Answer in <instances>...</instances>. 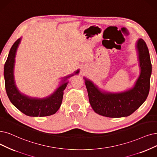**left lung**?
I'll list each match as a JSON object with an SVG mask.
<instances>
[{
  "mask_svg": "<svg viewBox=\"0 0 157 157\" xmlns=\"http://www.w3.org/2000/svg\"><path fill=\"white\" fill-rule=\"evenodd\" d=\"M135 49L140 72L131 88L121 92H109L100 89L91 80L83 78L90 103L97 114L110 118L128 117L145 102L149 91L152 66L145 41L138 40Z\"/></svg>",
  "mask_w": 157,
  "mask_h": 157,
  "instance_id": "left-lung-1",
  "label": "left lung"
}]
</instances>
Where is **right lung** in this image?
<instances>
[{
	"mask_svg": "<svg viewBox=\"0 0 157 157\" xmlns=\"http://www.w3.org/2000/svg\"><path fill=\"white\" fill-rule=\"evenodd\" d=\"M21 40L22 37L17 39L12 46L4 64V77L6 93L12 104L26 115L41 117L53 115L60 107L68 79L73 75H78L80 71L77 70L73 73L61 78L59 87L46 97H32L25 95L18 89L14 77L16 54Z\"/></svg>",
	"mask_w": 157,
	"mask_h": 157,
	"instance_id": "right-lung-1",
	"label": "right lung"
}]
</instances>
